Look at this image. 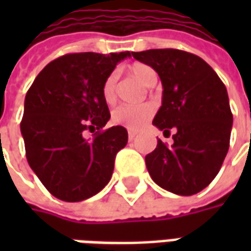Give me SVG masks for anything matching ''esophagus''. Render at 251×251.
<instances>
[{
	"mask_svg": "<svg viewBox=\"0 0 251 251\" xmlns=\"http://www.w3.org/2000/svg\"><path fill=\"white\" fill-rule=\"evenodd\" d=\"M127 136H129V141H133V140H134V137L137 136V131L129 130L127 131Z\"/></svg>",
	"mask_w": 251,
	"mask_h": 251,
	"instance_id": "1",
	"label": "esophagus"
}]
</instances>
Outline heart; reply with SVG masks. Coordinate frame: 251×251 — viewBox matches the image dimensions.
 <instances>
[{
    "instance_id": "obj_1",
    "label": "heart",
    "mask_w": 251,
    "mask_h": 251,
    "mask_svg": "<svg viewBox=\"0 0 251 251\" xmlns=\"http://www.w3.org/2000/svg\"><path fill=\"white\" fill-rule=\"evenodd\" d=\"M129 71L145 86L151 87L157 82V74L148 64L134 63L129 67ZM117 93H118V74L111 72L102 84V99L104 100V103L109 106L114 104L117 102ZM153 114H154V106L152 103H142L137 106L122 104L111 113V121L115 125L124 126L130 130H138L152 118Z\"/></svg>"
}]
</instances>
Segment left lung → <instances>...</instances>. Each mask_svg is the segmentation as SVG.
Here are the masks:
<instances>
[{
    "label": "left lung",
    "mask_w": 251,
    "mask_h": 251,
    "mask_svg": "<svg viewBox=\"0 0 251 251\" xmlns=\"http://www.w3.org/2000/svg\"><path fill=\"white\" fill-rule=\"evenodd\" d=\"M131 55L152 67L163 83V104L153 125L164 133L176 129L171 147L158 140L147 154L148 172L169 192L198 194L215 179L230 147L232 114L226 86L189 52L165 48Z\"/></svg>",
    "instance_id": "left-lung-1"
}]
</instances>
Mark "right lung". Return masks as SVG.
<instances>
[{
    "label": "right lung",
    "mask_w": 251,
    "mask_h": 251,
    "mask_svg": "<svg viewBox=\"0 0 251 251\" xmlns=\"http://www.w3.org/2000/svg\"><path fill=\"white\" fill-rule=\"evenodd\" d=\"M129 51L67 53L47 64L26 93L21 134L32 171L55 198L82 201L111 179L127 130L113 126L102 84ZM94 132L86 139L84 131Z\"/></svg>",
    "instance_id": "right-lung-1"
}]
</instances>
